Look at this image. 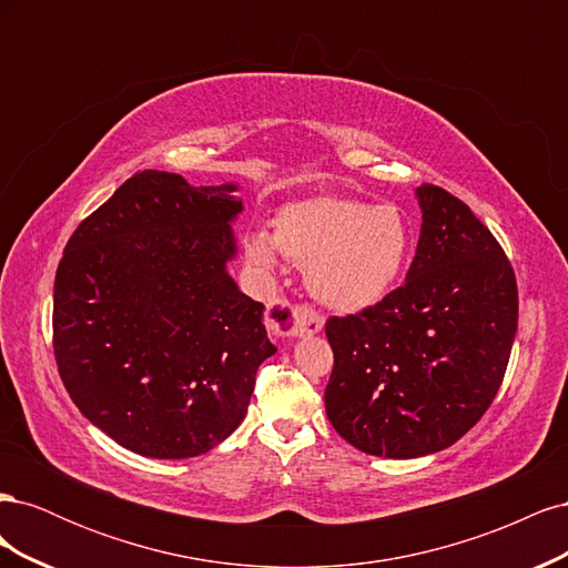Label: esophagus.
I'll list each match as a JSON object with an SVG mask.
<instances>
[{"label":"esophagus","mask_w":568,"mask_h":568,"mask_svg":"<svg viewBox=\"0 0 568 568\" xmlns=\"http://www.w3.org/2000/svg\"><path fill=\"white\" fill-rule=\"evenodd\" d=\"M322 315L307 303H291V301H277L267 311V326L272 334L280 338H301L313 336L322 329Z\"/></svg>","instance_id":"1"}]
</instances>
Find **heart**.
<instances>
[{"label":"heart","mask_w":568,"mask_h":568,"mask_svg":"<svg viewBox=\"0 0 568 568\" xmlns=\"http://www.w3.org/2000/svg\"><path fill=\"white\" fill-rule=\"evenodd\" d=\"M412 232L398 205L348 196H315L291 203L274 217L272 239L248 234V261L263 270L277 265V251L305 265L313 296L341 313L379 303L400 280Z\"/></svg>","instance_id":"1"}]
</instances>
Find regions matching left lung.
<instances>
[{
	"label": "left lung",
	"instance_id": "left-lung-1",
	"mask_svg": "<svg viewBox=\"0 0 568 568\" xmlns=\"http://www.w3.org/2000/svg\"><path fill=\"white\" fill-rule=\"evenodd\" d=\"M422 234L405 284L326 320V417L357 450L409 459L459 440L500 388L519 320L509 257L471 209L422 184Z\"/></svg>",
	"mask_w": 568,
	"mask_h": 568
}]
</instances>
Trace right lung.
I'll return each mask as SVG.
<instances>
[{"label":"right lung","instance_id":"right-lung-1","mask_svg":"<svg viewBox=\"0 0 568 568\" xmlns=\"http://www.w3.org/2000/svg\"><path fill=\"white\" fill-rule=\"evenodd\" d=\"M234 184L142 170L68 239L54 282V357L78 409L156 459L213 450L242 424L274 351L263 303L239 291Z\"/></svg>","mask_w":568,"mask_h":568}]
</instances>
